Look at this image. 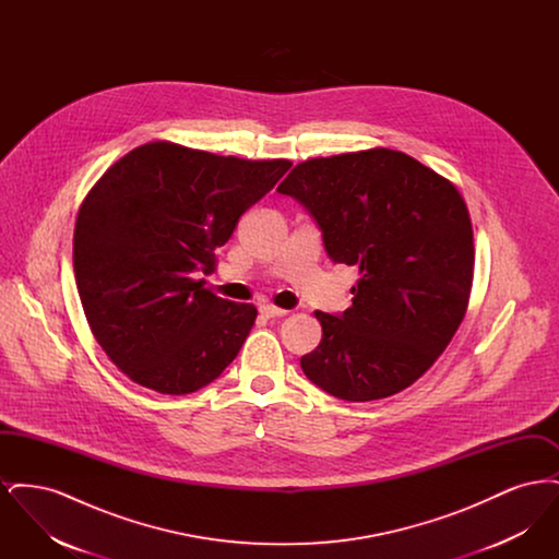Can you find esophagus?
<instances>
[{"label":"esophagus","instance_id":"34e87169","mask_svg":"<svg viewBox=\"0 0 559 559\" xmlns=\"http://www.w3.org/2000/svg\"><path fill=\"white\" fill-rule=\"evenodd\" d=\"M260 312H262L266 319H276V317H285V314H287V310L276 308V306H272V304H262V306H260Z\"/></svg>","mask_w":559,"mask_h":559}]
</instances>
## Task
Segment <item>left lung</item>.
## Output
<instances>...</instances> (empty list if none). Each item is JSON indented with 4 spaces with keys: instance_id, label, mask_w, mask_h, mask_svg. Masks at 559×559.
Segmentation results:
<instances>
[{
    "instance_id": "1",
    "label": "left lung",
    "mask_w": 559,
    "mask_h": 559,
    "mask_svg": "<svg viewBox=\"0 0 559 559\" xmlns=\"http://www.w3.org/2000/svg\"><path fill=\"white\" fill-rule=\"evenodd\" d=\"M317 219L329 258L358 267L344 314L314 312L306 377L335 399L369 402L413 385L451 344L474 281L467 205L447 178L400 151L295 165L276 188Z\"/></svg>"
}]
</instances>
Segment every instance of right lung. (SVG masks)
<instances>
[{"mask_svg": "<svg viewBox=\"0 0 559 559\" xmlns=\"http://www.w3.org/2000/svg\"><path fill=\"white\" fill-rule=\"evenodd\" d=\"M292 160L219 157L148 142L112 163L81 203L73 267L96 342L117 369L182 396L237 358L258 310L203 289L215 249Z\"/></svg>", "mask_w": 559, "mask_h": 559, "instance_id": "add662e5", "label": "right lung"}]
</instances>
